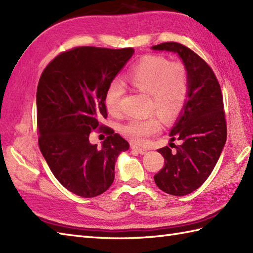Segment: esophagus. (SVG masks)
<instances>
[{
	"label": "esophagus",
	"mask_w": 253,
	"mask_h": 253,
	"mask_svg": "<svg viewBox=\"0 0 253 253\" xmlns=\"http://www.w3.org/2000/svg\"><path fill=\"white\" fill-rule=\"evenodd\" d=\"M131 149H132V150H136V151L139 152L140 154H144V153L147 152V149H146V148L136 146V144H131Z\"/></svg>",
	"instance_id": "1"
}]
</instances>
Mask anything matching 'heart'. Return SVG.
I'll use <instances>...</instances> for the list:
<instances>
[{
    "label": "heart",
    "mask_w": 253,
    "mask_h": 253,
    "mask_svg": "<svg viewBox=\"0 0 253 253\" xmlns=\"http://www.w3.org/2000/svg\"><path fill=\"white\" fill-rule=\"evenodd\" d=\"M126 80L133 88L149 94V111L157 112L166 124L173 123L186 104L189 82L186 67L181 63H169L157 55L142 57L129 72ZM123 87L112 83L105 92L104 103L112 115L121 114ZM162 128L157 114L132 118L122 126V133L131 141L143 143Z\"/></svg>",
    "instance_id": "heart-1"
}]
</instances>
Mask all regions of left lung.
I'll return each mask as SVG.
<instances>
[{
    "label": "left lung",
    "instance_id": "8db88e82",
    "mask_svg": "<svg viewBox=\"0 0 253 253\" xmlns=\"http://www.w3.org/2000/svg\"><path fill=\"white\" fill-rule=\"evenodd\" d=\"M153 50L178 54L188 74V100L171 128L169 147L159 149L164 166L154 175L161 190L173 196H186L198 189L217 163L226 142L227 127L221 85L207 62L178 42H164Z\"/></svg>",
    "mask_w": 253,
    "mask_h": 253
}]
</instances>
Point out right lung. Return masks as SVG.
I'll return each mask as SVG.
<instances>
[{
	"label": "right lung",
	"mask_w": 253,
	"mask_h": 253,
	"mask_svg": "<svg viewBox=\"0 0 253 253\" xmlns=\"http://www.w3.org/2000/svg\"><path fill=\"white\" fill-rule=\"evenodd\" d=\"M133 49L77 46L62 52L42 72L37 89L39 148L55 178L67 190L93 198L109 189L115 162L129 143L112 128L105 92ZM98 130L108 135L102 147L88 136Z\"/></svg>",
	"instance_id": "1"
}]
</instances>
